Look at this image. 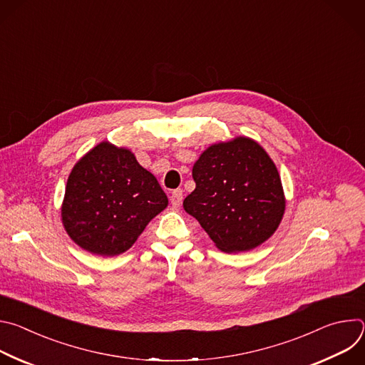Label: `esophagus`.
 I'll return each instance as SVG.
<instances>
[{
  "mask_svg": "<svg viewBox=\"0 0 365 365\" xmlns=\"http://www.w3.org/2000/svg\"><path fill=\"white\" fill-rule=\"evenodd\" d=\"M182 200H183V190H182V189H175V190L172 192V195H170V202H172V205H173V206H180Z\"/></svg>",
  "mask_w": 365,
  "mask_h": 365,
  "instance_id": "34e87169",
  "label": "esophagus"
}]
</instances>
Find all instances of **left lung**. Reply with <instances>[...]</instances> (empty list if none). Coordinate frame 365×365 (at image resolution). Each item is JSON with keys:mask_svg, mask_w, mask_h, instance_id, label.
Returning <instances> with one entry per match:
<instances>
[{"mask_svg": "<svg viewBox=\"0 0 365 365\" xmlns=\"http://www.w3.org/2000/svg\"><path fill=\"white\" fill-rule=\"evenodd\" d=\"M195 190L183 200L215 245L248 251L273 235L284 212L279 172L255 141L238 137L211 145L192 170Z\"/></svg>", "mask_w": 365, "mask_h": 365, "instance_id": "1", "label": "left lung"}]
</instances>
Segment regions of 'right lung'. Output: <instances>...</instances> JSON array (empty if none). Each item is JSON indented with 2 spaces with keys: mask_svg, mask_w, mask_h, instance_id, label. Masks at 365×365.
Listing matches in <instances>:
<instances>
[{
  "mask_svg": "<svg viewBox=\"0 0 365 365\" xmlns=\"http://www.w3.org/2000/svg\"><path fill=\"white\" fill-rule=\"evenodd\" d=\"M168 203L158 179L130 150L101 143L68 179L62 221L79 247L113 257L127 251Z\"/></svg>",
  "mask_w": 365,
  "mask_h": 365,
  "instance_id": "1",
  "label": "right lung"
}]
</instances>
